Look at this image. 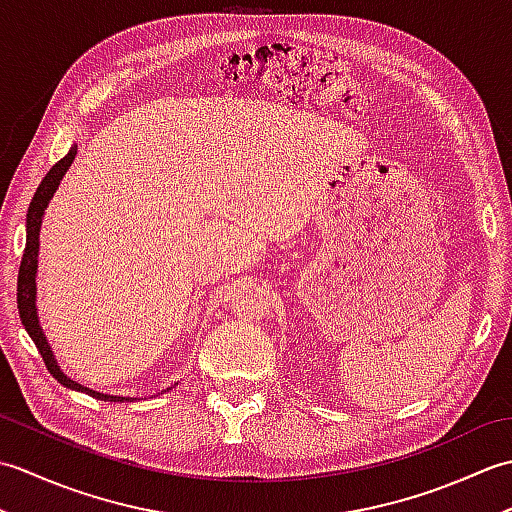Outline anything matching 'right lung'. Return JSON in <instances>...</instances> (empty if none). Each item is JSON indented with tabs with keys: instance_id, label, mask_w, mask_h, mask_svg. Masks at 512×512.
<instances>
[{
	"instance_id": "add662e5",
	"label": "right lung",
	"mask_w": 512,
	"mask_h": 512,
	"mask_svg": "<svg viewBox=\"0 0 512 512\" xmlns=\"http://www.w3.org/2000/svg\"><path fill=\"white\" fill-rule=\"evenodd\" d=\"M76 156V147H72L68 151V156L61 158L57 165H54L48 173L46 178L41 180L39 189L35 193V198H32L30 206H28V217H26V248H24V257H21V264H19V275H17V308H19V317L21 323H24V328L28 330L30 339L35 341L37 350L43 358V363H46L48 372L59 380L61 385H65L68 389H76V391H85V394H90L99 400H125L121 396H107V394H99V391H92L88 387H83L76 383V380H70L65 376L57 361H54L50 345L46 341V336H43L41 328H39V321H37V308H35V275H37V253H39V228H41V217L43 211H46V206L52 198V193L57 191L61 178L65 176V171L72 165V160Z\"/></svg>"
}]
</instances>
